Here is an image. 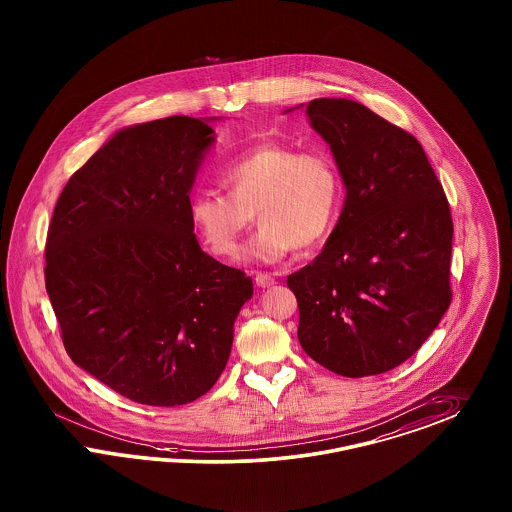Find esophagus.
Returning <instances> with one entry per match:
<instances>
[{
	"label": "esophagus",
	"mask_w": 512,
	"mask_h": 512,
	"mask_svg": "<svg viewBox=\"0 0 512 512\" xmlns=\"http://www.w3.org/2000/svg\"><path fill=\"white\" fill-rule=\"evenodd\" d=\"M255 283L259 285V287H270V285H274L276 283V280L270 276V274H265V272H257L255 274Z\"/></svg>",
	"instance_id": "obj_1"
}]
</instances>
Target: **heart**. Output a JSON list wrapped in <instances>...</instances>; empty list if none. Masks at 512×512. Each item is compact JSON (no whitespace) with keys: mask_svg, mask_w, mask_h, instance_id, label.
I'll return each mask as SVG.
<instances>
[{"mask_svg":"<svg viewBox=\"0 0 512 512\" xmlns=\"http://www.w3.org/2000/svg\"><path fill=\"white\" fill-rule=\"evenodd\" d=\"M229 194L198 191L189 217L202 242L217 257H232L253 213L261 227L244 259L276 263L293 247L316 246L335 225L342 179L325 153H300L280 143H261L221 172Z\"/></svg>","mask_w":512,"mask_h":512,"instance_id":"1","label":"heart"}]
</instances>
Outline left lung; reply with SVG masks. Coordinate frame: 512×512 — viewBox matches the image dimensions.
Instances as JSON below:
<instances>
[{
    "label": "left lung",
    "mask_w": 512,
    "mask_h": 512,
    "mask_svg": "<svg viewBox=\"0 0 512 512\" xmlns=\"http://www.w3.org/2000/svg\"><path fill=\"white\" fill-rule=\"evenodd\" d=\"M329 143L346 200L323 251L287 278L299 342L348 378L391 371L420 350L450 306L454 225L420 141L346 98L306 106Z\"/></svg>",
    "instance_id": "obj_1"
}]
</instances>
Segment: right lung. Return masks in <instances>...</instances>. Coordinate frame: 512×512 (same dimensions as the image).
I'll return each mask as SVG.
<instances>
[{
	"instance_id": "1",
	"label": "right lung",
	"mask_w": 512,
	"mask_h": 512,
	"mask_svg": "<svg viewBox=\"0 0 512 512\" xmlns=\"http://www.w3.org/2000/svg\"><path fill=\"white\" fill-rule=\"evenodd\" d=\"M213 128L174 115L119 130L66 183L45 287L75 365L126 399L191 403L229 361L253 283L204 253L189 193Z\"/></svg>"
}]
</instances>
